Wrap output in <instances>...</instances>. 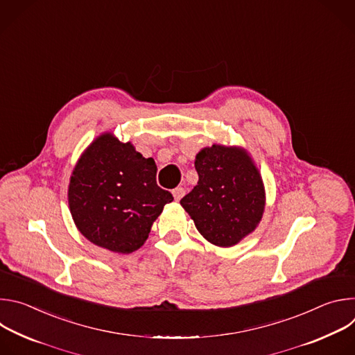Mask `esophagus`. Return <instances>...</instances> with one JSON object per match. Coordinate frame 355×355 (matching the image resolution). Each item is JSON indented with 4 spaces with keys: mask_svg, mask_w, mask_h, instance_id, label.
Returning a JSON list of instances; mask_svg holds the SVG:
<instances>
[{
    "mask_svg": "<svg viewBox=\"0 0 355 355\" xmlns=\"http://www.w3.org/2000/svg\"><path fill=\"white\" fill-rule=\"evenodd\" d=\"M184 193H185L184 188H174L173 189V196H174L175 200H180L184 196Z\"/></svg>",
    "mask_w": 355,
    "mask_h": 355,
    "instance_id": "esophagus-1",
    "label": "esophagus"
}]
</instances>
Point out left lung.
Here are the masks:
<instances>
[{
	"mask_svg": "<svg viewBox=\"0 0 355 355\" xmlns=\"http://www.w3.org/2000/svg\"><path fill=\"white\" fill-rule=\"evenodd\" d=\"M198 184L180 204L209 243L232 247L252 233L266 209V188L243 147L212 144L195 157Z\"/></svg>",
	"mask_w": 355,
	"mask_h": 355,
	"instance_id": "obj_1",
	"label": "left lung"
}]
</instances>
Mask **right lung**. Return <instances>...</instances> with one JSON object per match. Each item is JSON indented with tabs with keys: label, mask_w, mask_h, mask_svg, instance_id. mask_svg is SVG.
<instances>
[{
	"label": "right lung",
	"mask_w": 355,
	"mask_h": 355,
	"mask_svg": "<svg viewBox=\"0 0 355 355\" xmlns=\"http://www.w3.org/2000/svg\"><path fill=\"white\" fill-rule=\"evenodd\" d=\"M155 160L111 132L99 135L80 156L69 184V208L80 233L119 254L140 248L166 204Z\"/></svg>",
	"instance_id": "right-lung-1"
}]
</instances>
